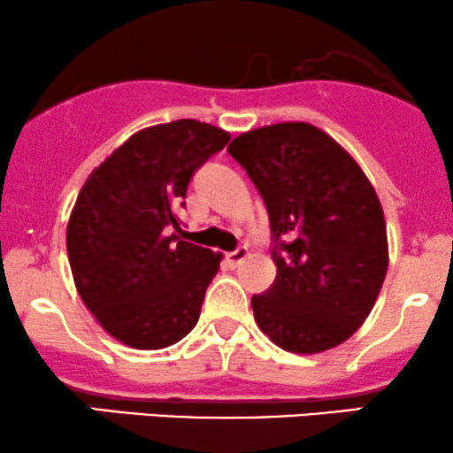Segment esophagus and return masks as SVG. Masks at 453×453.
Masks as SVG:
<instances>
[{"instance_id": "1", "label": "esophagus", "mask_w": 453, "mask_h": 453, "mask_svg": "<svg viewBox=\"0 0 453 453\" xmlns=\"http://www.w3.org/2000/svg\"><path fill=\"white\" fill-rule=\"evenodd\" d=\"M247 254H250V251H247V247H239V250L230 251V254H227L226 258H227V263H230V265H239V263H242V260L247 258Z\"/></svg>"}]
</instances>
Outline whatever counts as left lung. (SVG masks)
<instances>
[{
	"mask_svg": "<svg viewBox=\"0 0 453 453\" xmlns=\"http://www.w3.org/2000/svg\"><path fill=\"white\" fill-rule=\"evenodd\" d=\"M263 195L275 282L251 297L256 323L282 349L319 354L369 317L388 269L387 223L358 163L311 123H275L227 145Z\"/></svg>",
	"mask_w": 453,
	"mask_h": 453,
	"instance_id": "8db88e82",
	"label": "left lung"
}]
</instances>
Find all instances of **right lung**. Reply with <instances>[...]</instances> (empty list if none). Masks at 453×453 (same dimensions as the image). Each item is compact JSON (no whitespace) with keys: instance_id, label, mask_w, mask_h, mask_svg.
<instances>
[{"instance_id":"add662e5","label":"right lung","mask_w":453,"mask_h":453,"mask_svg":"<svg viewBox=\"0 0 453 453\" xmlns=\"http://www.w3.org/2000/svg\"><path fill=\"white\" fill-rule=\"evenodd\" d=\"M221 127L178 119L145 127L84 182L66 226L75 288L99 326L134 349L188 334L221 254L180 239L195 171L221 151Z\"/></svg>"}]
</instances>
